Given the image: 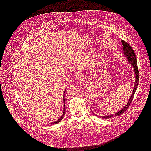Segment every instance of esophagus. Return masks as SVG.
<instances>
[{
    "label": "esophagus",
    "mask_w": 151,
    "mask_h": 151,
    "mask_svg": "<svg viewBox=\"0 0 151 151\" xmlns=\"http://www.w3.org/2000/svg\"><path fill=\"white\" fill-rule=\"evenodd\" d=\"M76 79L78 80V81H83L84 80V77L82 74H78L76 76Z\"/></svg>",
    "instance_id": "1"
}]
</instances>
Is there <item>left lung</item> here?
<instances>
[{
  "instance_id": "obj_1",
  "label": "left lung",
  "mask_w": 151,
  "mask_h": 151,
  "mask_svg": "<svg viewBox=\"0 0 151 151\" xmlns=\"http://www.w3.org/2000/svg\"><path fill=\"white\" fill-rule=\"evenodd\" d=\"M122 43L123 46V50H124V55L126 56L127 59L129 60V63L131 64V65L133 66V67L134 68V71H135V78H136V81H135V84L134 87V89H133V92L131 96V98L129 101V102L127 103V104L126 105V106L122 109L120 111L117 112V113L115 114L116 116H120L122 114H123V113H124L125 111H126L129 108V105L131 104V103L132 102V101L134 98V96L135 94V92L136 91V89L138 87V83H139V73L138 71V65H137V59H136V56L134 52V50L132 49V48L131 47V46L129 45V43L126 42L125 41L122 40ZM113 116V115H110V116H103L102 118L104 119H108V118H110L112 117Z\"/></svg>"
}]
</instances>
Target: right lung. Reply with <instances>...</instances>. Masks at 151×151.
I'll list each match as a JSON object with an SVG mask.
<instances>
[{
  "instance_id": "obj_1",
  "label": "right lung",
  "mask_w": 151,
  "mask_h": 151,
  "mask_svg": "<svg viewBox=\"0 0 151 151\" xmlns=\"http://www.w3.org/2000/svg\"><path fill=\"white\" fill-rule=\"evenodd\" d=\"M65 93H64V97H63V99H64V102H65ZM65 102H64V104H65ZM65 105H64V110H63V114H62V117L59 119V120H58L56 122H53V123H51V124H57V123H59L61 120H62V119L63 118V117H64V116H65Z\"/></svg>"
}]
</instances>
